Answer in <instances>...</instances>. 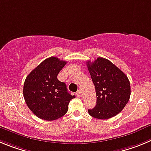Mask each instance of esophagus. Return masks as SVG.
Returning a JSON list of instances; mask_svg holds the SVG:
<instances>
[{"label":"esophagus","mask_w":151,"mask_h":151,"mask_svg":"<svg viewBox=\"0 0 151 151\" xmlns=\"http://www.w3.org/2000/svg\"><path fill=\"white\" fill-rule=\"evenodd\" d=\"M76 95H77V96H78V97H81V96H82V92H81V90H78L76 92Z\"/></svg>","instance_id":"obj_1"}]
</instances>
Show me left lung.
<instances>
[{
	"mask_svg": "<svg viewBox=\"0 0 151 151\" xmlns=\"http://www.w3.org/2000/svg\"><path fill=\"white\" fill-rule=\"evenodd\" d=\"M86 65L97 98L96 107L88 110L89 114L101 119L117 115L128 103L131 95L127 76L111 61L101 57L93 62L87 61Z\"/></svg>",
	"mask_w": 151,
	"mask_h": 151,
	"instance_id": "1",
	"label": "left lung"
}]
</instances>
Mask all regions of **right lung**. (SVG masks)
<instances>
[{"mask_svg":"<svg viewBox=\"0 0 151 151\" xmlns=\"http://www.w3.org/2000/svg\"><path fill=\"white\" fill-rule=\"evenodd\" d=\"M67 62L57 57H50L35 68L25 79L23 96L25 103L37 117L55 120L68 110V104L75 96L68 92L65 83L57 76Z\"/></svg>","mask_w":151,"mask_h":151,"instance_id":"1","label":"right lung"}]
</instances>
